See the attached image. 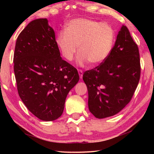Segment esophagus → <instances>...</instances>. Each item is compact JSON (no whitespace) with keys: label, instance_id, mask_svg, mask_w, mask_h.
I'll return each instance as SVG.
<instances>
[{"label":"esophagus","instance_id":"1","mask_svg":"<svg viewBox=\"0 0 154 154\" xmlns=\"http://www.w3.org/2000/svg\"><path fill=\"white\" fill-rule=\"evenodd\" d=\"M78 72H79V75L80 78H81V79H82V77H83V71L82 69H79V70H78Z\"/></svg>","mask_w":154,"mask_h":154}]
</instances>
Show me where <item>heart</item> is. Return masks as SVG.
Masks as SVG:
<instances>
[{
	"instance_id": "b5f03b06",
	"label": "heart",
	"mask_w": 154,
	"mask_h": 154,
	"mask_svg": "<svg viewBox=\"0 0 154 154\" xmlns=\"http://www.w3.org/2000/svg\"><path fill=\"white\" fill-rule=\"evenodd\" d=\"M115 30L106 22L77 18L66 24L65 31H60L56 43L62 56L71 61L77 52L78 61L84 64H98L107 58L113 48Z\"/></svg>"
}]
</instances>
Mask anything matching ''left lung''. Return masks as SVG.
<instances>
[{
	"mask_svg": "<svg viewBox=\"0 0 154 154\" xmlns=\"http://www.w3.org/2000/svg\"><path fill=\"white\" fill-rule=\"evenodd\" d=\"M140 76L139 48L123 26L107 58L83 73L91 113L98 119L119 113L131 100Z\"/></svg>",
	"mask_w": 154,
	"mask_h": 154,
	"instance_id": "left-lung-1",
	"label": "left lung"
}]
</instances>
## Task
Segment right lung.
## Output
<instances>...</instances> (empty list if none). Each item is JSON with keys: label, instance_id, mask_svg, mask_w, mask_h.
<instances>
[{"label": "right lung", "instance_id": "right-lung-1", "mask_svg": "<svg viewBox=\"0 0 154 154\" xmlns=\"http://www.w3.org/2000/svg\"><path fill=\"white\" fill-rule=\"evenodd\" d=\"M14 62L17 92L28 110L43 121L60 117L66 96L79 76L60 57L48 20H33L20 32Z\"/></svg>", "mask_w": 154, "mask_h": 154}]
</instances>
